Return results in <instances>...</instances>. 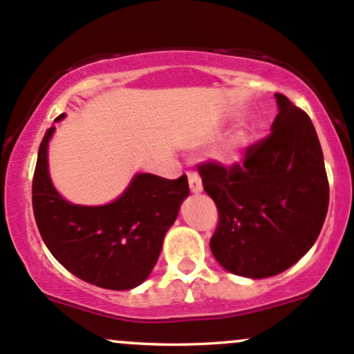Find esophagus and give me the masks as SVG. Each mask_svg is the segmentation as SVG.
<instances>
[{
	"instance_id": "1",
	"label": "esophagus",
	"mask_w": 354,
	"mask_h": 354,
	"mask_svg": "<svg viewBox=\"0 0 354 354\" xmlns=\"http://www.w3.org/2000/svg\"><path fill=\"white\" fill-rule=\"evenodd\" d=\"M187 178H189V187H191V192L198 194V192L203 191V182H201V177H199L198 174L187 172Z\"/></svg>"
}]
</instances>
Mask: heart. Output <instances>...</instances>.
Here are the masks:
<instances>
[{
	"instance_id": "obj_1",
	"label": "heart",
	"mask_w": 354,
	"mask_h": 354,
	"mask_svg": "<svg viewBox=\"0 0 354 354\" xmlns=\"http://www.w3.org/2000/svg\"><path fill=\"white\" fill-rule=\"evenodd\" d=\"M239 147H240V138L232 136L230 140L223 145V148L218 151V160L223 163H232L233 160H235V155H236V150H239Z\"/></svg>"
}]
</instances>
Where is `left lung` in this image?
Segmentation results:
<instances>
[{"instance_id":"8db88e82","label":"left lung","mask_w":354,"mask_h":354,"mask_svg":"<svg viewBox=\"0 0 354 354\" xmlns=\"http://www.w3.org/2000/svg\"><path fill=\"white\" fill-rule=\"evenodd\" d=\"M278 115L268 138L247 148L243 163H201L206 194L218 207L209 240L214 259L243 278H269L315 243L329 207L322 148L307 114L276 93Z\"/></svg>"}]
</instances>
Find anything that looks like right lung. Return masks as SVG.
I'll list each match as a JSON object with an SVG mask.
<instances>
[{"instance_id":"right-lung-1","label":"right lung","mask_w":354,"mask_h":354,"mask_svg":"<svg viewBox=\"0 0 354 354\" xmlns=\"http://www.w3.org/2000/svg\"><path fill=\"white\" fill-rule=\"evenodd\" d=\"M53 133L54 126L39 147L32 182V206L44 243L59 264L90 285L136 288L155 268L163 236L189 196L187 177L169 180L136 174L115 201L104 206L71 204L56 191L47 169Z\"/></svg>"}]
</instances>
